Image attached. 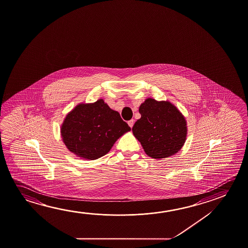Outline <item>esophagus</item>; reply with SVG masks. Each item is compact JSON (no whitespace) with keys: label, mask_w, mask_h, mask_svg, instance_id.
<instances>
[{"label":"esophagus","mask_w":248,"mask_h":248,"mask_svg":"<svg viewBox=\"0 0 248 248\" xmlns=\"http://www.w3.org/2000/svg\"><path fill=\"white\" fill-rule=\"evenodd\" d=\"M128 124H129V126H130V128H132L133 125H134V120H133V119L130 120V121L128 122Z\"/></svg>","instance_id":"34e87169"}]
</instances>
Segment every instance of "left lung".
Wrapping results in <instances>:
<instances>
[{"label":"left lung","instance_id":"1","mask_svg":"<svg viewBox=\"0 0 248 248\" xmlns=\"http://www.w3.org/2000/svg\"><path fill=\"white\" fill-rule=\"evenodd\" d=\"M141 118L135 123L132 132L151 158L174 155L187 139V121L170 101L148 98L139 107Z\"/></svg>","mask_w":248,"mask_h":248}]
</instances>
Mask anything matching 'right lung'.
<instances>
[{
    "label": "right lung",
    "instance_id": "obj_1",
    "mask_svg": "<svg viewBox=\"0 0 248 248\" xmlns=\"http://www.w3.org/2000/svg\"><path fill=\"white\" fill-rule=\"evenodd\" d=\"M130 127L104 99L78 104L65 116L61 126L63 142L78 157L96 160L107 154Z\"/></svg>",
    "mask_w": 248,
    "mask_h": 248
}]
</instances>
